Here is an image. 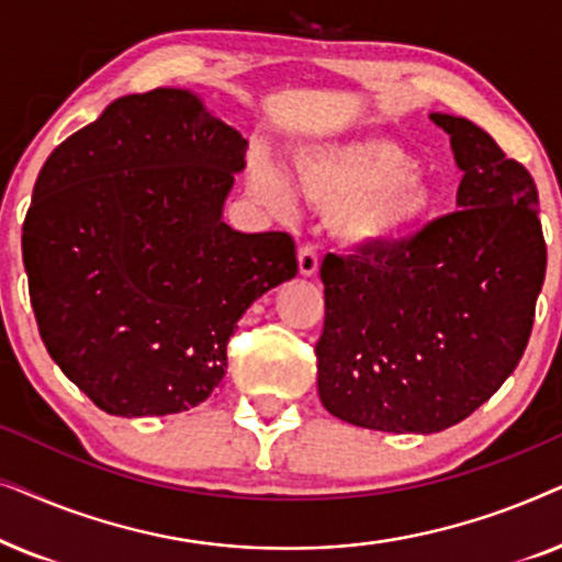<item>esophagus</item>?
Returning <instances> with one entry per match:
<instances>
[{"label": "esophagus", "instance_id": "esophagus-1", "mask_svg": "<svg viewBox=\"0 0 562 562\" xmlns=\"http://www.w3.org/2000/svg\"><path fill=\"white\" fill-rule=\"evenodd\" d=\"M299 271H302V276H314L319 271V250L317 245L306 243L299 248Z\"/></svg>", "mask_w": 562, "mask_h": 562}]
</instances>
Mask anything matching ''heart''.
<instances>
[{
  "label": "heart",
  "instance_id": "b5f03b06",
  "mask_svg": "<svg viewBox=\"0 0 562 562\" xmlns=\"http://www.w3.org/2000/svg\"><path fill=\"white\" fill-rule=\"evenodd\" d=\"M296 187L310 202L337 210V229L350 243H391L409 235L435 210L432 179L412 153L386 137L312 145L294 158ZM250 187L276 212L296 210L294 189L279 166L250 160Z\"/></svg>",
  "mask_w": 562,
  "mask_h": 562
}]
</instances>
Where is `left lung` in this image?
I'll use <instances>...</instances> for the list:
<instances>
[{
	"instance_id": "obj_1",
	"label": "left lung",
	"mask_w": 562,
	"mask_h": 562,
	"mask_svg": "<svg viewBox=\"0 0 562 562\" xmlns=\"http://www.w3.org/2000/svg\"><path fill=\"white\" fill-rule=\"evenodd\" d=\"M432 120L463 168L460 210L319 268V398L381 432H440L494 396L525 356L548 268L527 168L473 122Z\"/></svg>"
}]
</instances>
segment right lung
Here are the masks:
<instances>
[{"label":"right lung","instance_id":"1","mask_svg":"<svg viewBox=\"0 0 562 562\" xmlns=\"http://www.w3.org/2000/svg\"><path fill=\"white\" fill-rule=\"evenodd\" d=\"M248 140L183 89L112 102L37 173L22 260L60 371L114 417L202 404L237 319L294 279L289 233H235L222 204Z\"/></svg>","mask_w":562,"mask_h":562}]
</instances>
